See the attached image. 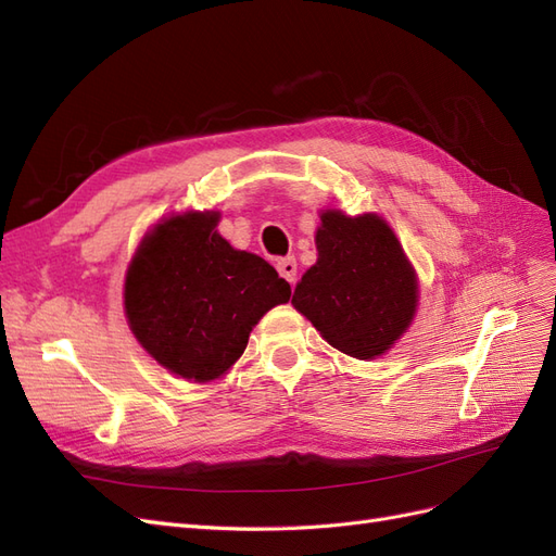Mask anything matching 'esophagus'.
<instances>
[{"label":"esophagus","mask_w":556,"mask_h":556,"mask_svg":"<svg viewBox=\"0 0 556 556\" xmlns=\"http://www.w3.org/2000/svg\"><path fill=\"white\" fill-rule=\"evenodd\" d=\"M276 268H278V274H280L285 280H288L290 285H294V280H296V260H294V257L278 260Z\"/></svg>","instance_id":"1"}]
</instances>
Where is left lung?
<instances>
[{
    "label": "left lung",
    "mask_w": 556,
    "mask_h": 556,
    "mask_svg": "<svg viewBox=\"0 0 556 556\" xmlns=\"http://www.w3.org/2000/svg\"><path fill=\"white\" fill-rule=\"evenodd\" d=\"M317 262L301 276L292 306L323 339L355 359L384 355L413 325L417 274L392 227L376 213H319Z\"/></svg>",
    "instance_id": "left-lung-1"
}]
</instances>
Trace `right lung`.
Returning a JSON list of instances; mask_svg holds the SVG:
<instances>
[{
    "mask_svg": "<svg viewBox=\"0 0 556 556\" xmlns=\"http://www.w3.org/2000/svg\"><path fill=\"white\" fill-rule=\"evenodd\" d=\"M220 211L162 217L125 276V315L141 348L190 382L223 378L264 313L290 301V282L260 255L217 233Z\"/></svg>",
    "mask_w": 556,
    "mask_h": 556,
    "instance_id": "right-lung-1",
    "label": "right lung"
}]
</instances>
